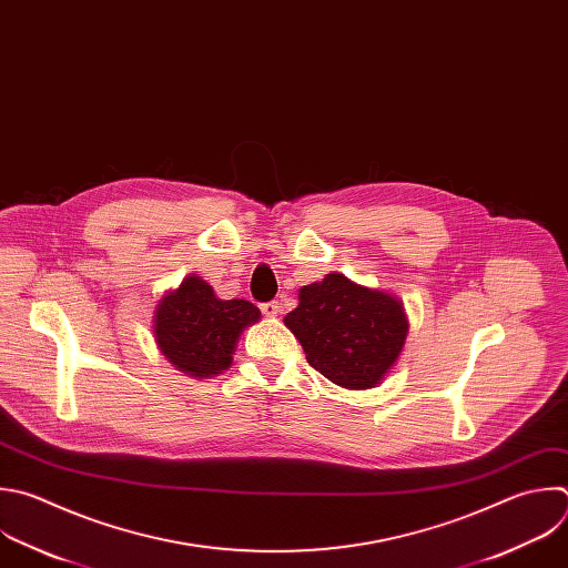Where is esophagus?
Listing matches in <instances>:
<instances>
[{"label": "esophagus", "instance_id": "34e87169", "mask_svg": "<svg viewBox=\"0 0 568 568\" xmlns=\"http://www.w3.org/2000/svg\"><path fill=\"white\" fill-rule=\"evenodd\" d=\"M261 310H263L265 316H278L281 314V303L278 301H270V303H263Z\"/></svg>", "mask_w": 568, "mask_h": 568}]
</instances>
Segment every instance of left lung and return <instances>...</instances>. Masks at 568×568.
<instances>
[{
  "mask_svg": "<svg viewBox=\"0 0 568 568\" xmlns=\"http://www.w3.org/2000/svg\"><path fill=\"white\" fill-rule=\"evenodd\" d=\"M283 323L298 338L307 363L345 390L384 384L399 361L410 323L404 303L332 272L298 290V305Z\"/></svg>",
  "mask_w": 568,
  "mask_h": 568,
  "instance_id": "left-lung-1",
  "label": "left lung"
}]
</instances>
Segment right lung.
I'll use <instances>...</instances> for the list:
<instances>
[{"mask_svg":"<svg viewBox=\"0 0 568 568\" xmlns=\"http://www.w3.org/2000/svg\"><path fill=\"white\" fill-rule=\"evenodd\" d=\"M261 310L243 298L223 301L199 274L164 292L153 310V338L162 356L182 374L210 379L223 374Z\"/></svg>","mask_w":568,"mask_h":568,"instance_id":"obj_1","label":"right lung"}]
</instances>
